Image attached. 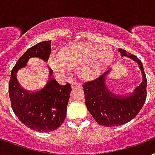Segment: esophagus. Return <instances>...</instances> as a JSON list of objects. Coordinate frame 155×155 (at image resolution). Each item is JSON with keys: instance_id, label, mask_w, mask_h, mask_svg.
<instances>
[{"instance_id": "34e87169", "label": "esophagus", "mask_w": 155, "mask_h": 155, "mask_svg": "<svg viewBox=\"0 0 155 155\" xmlns=\"http://www.w3.org/2000/svg\"><path fill=\"white\" fill-rule=\"evenodd\" d=\"M72 88L74 89L76 88V87H78V88H81V84L80 82H78V81H74L73 83H72Z\"/></svg>"}]
</instances>
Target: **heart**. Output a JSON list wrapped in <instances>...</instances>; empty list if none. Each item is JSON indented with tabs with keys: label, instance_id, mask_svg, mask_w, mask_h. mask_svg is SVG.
Wrapping results in <instances>:
<instances>
[{
	"label": "heart",
	"instance_id": "b5f03b06",
	"mask_svg": "<svg viewBox=\"0 0 155 155\" xmlns=\"http://www.w3.org/2000/svg\"><path fill=\"white\" fill-rule=\"evenodd\" d=\"M113 60L114 51L110 46L80 43L64 46L56 54V60H49V64L57 72L77 69L81 78L94 80L111 66Z\"/></svg>",
	"mask_w": 155,
	"mask_h": 155
}]
</instances>
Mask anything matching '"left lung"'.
I'll list each match as a JSON object with an SVG mask.
<instances>
[{"label":"left lung","mask_w":155,"mask_h":155,"mask_svg":"<svg viewBox=\"0 0 155 155\" xmlns=\"http://www.w3.org/2000/svg\"><path fill=\"white\" fill-rule=\"evenodd\" d=\"M118 51L121 56H129L138 63L142 81L127 95L113 94L106 86V79L110 74L108 70L94 81L82 85L86 107L97 123L103 126H118L129 122L138 114L146 99L147 81L142 63L124 49L119 48Z\"/></svg>","instance_id":"1"}]
</instances>
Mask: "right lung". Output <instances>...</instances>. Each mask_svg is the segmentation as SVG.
<instances>
[{
	"instance_id": "1",
	"label": "right lung",
	"mask_w": 155,
	"mask_h": 155,
	"mask_svg": "<svg viewBox=\"0 0 155 155\" xmlns=\"http://www.w3.org/2000/svg\"><path fill=\"white\" fill-rule=\"evenodd\" d=\"M51 46V40H48L27 49L12 69L9 84V99L14 114L26 126L42 133L56 130L64 122L72 91L70 84L63 86L57 83L52 78L53 71L49 68L46 85L39 91H27L19 85L16 75L19 69L26 66L31 57L48 61Z\"/></svg>"
}]
</instances>
